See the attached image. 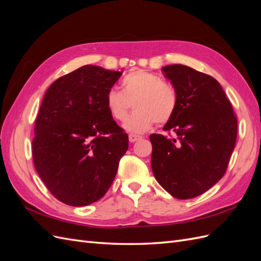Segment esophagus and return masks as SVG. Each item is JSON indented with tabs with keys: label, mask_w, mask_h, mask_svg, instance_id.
<instances>
[{
	"label": "esophagus",
	"mask_w": 261,
	"mask_h": 261,
	"mask_svg": "<svg viewBox=\"0 0 261 261\" xmlns=\"http://www.w3.org/2000/svg\"><path fill=\"white\" fill-rule=\"evenodd\" d=\"M141 137L140 136H137V135H134V134H130V135L128 136V140L129 143H135V141L139 140Z\"/></svg>",
	"instance_id": "esophagus-1"
}]
</instances>
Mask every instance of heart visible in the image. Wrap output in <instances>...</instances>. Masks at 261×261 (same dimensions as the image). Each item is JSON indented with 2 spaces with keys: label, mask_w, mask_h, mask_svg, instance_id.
I'll return each instance as SVG.
<instances>
[{
  "label": "heart",
  "mask_w": 261,
  "mask_h": 261,
  "mask_svg": "<svg viewBox=\"0 0 261 261\" xmlns=\"http://www.w3.org/2000/svg\"><path fill=\"white\" fill-rule=\"evenodd\" d=\"M133 102L135 112L124 123V129L141 134L155 122L164 124L171 120L177 107V94L160 76L138 69L124 78L122 91L112 88L106 97L108 111L117 122L127 117Z\"/></svg>",
  "instance_id": "heart-1"
}]
</instances>
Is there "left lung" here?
I'll use <instances>...</instances> for the list:
<instances>
[{
    "label": "left lung",
    "mask_w": 261,
    "mask_h": 261,
    "mask_svg": "<svg viewBox=\"0 0 261 261\" xmlns=\"http://www.w3.org/2000/svg\"><path fill=\"white\" fill-rule=\"evenodd\" d=\"M162 69L177 94L175 113L163 130L176 138L150 135L151 169L170 195L191 199L224 175L235 146L238 121L215 78L180 64Z\"/></svg>",
    "instance_id": "left-lung-1"
}]
</instances>
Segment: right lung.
I'll use <instances>...</instances> for the list:
<instances>
[{
    "label": "right lung",
    "instance_id": "1",
    "mask_svg": "<svg viewBox=\"0 0 261 261\" xmlns=\"http://www.w3.org/2000/svg\"><path fill=\"white\" fill-rule=\"evenodd\" d=\"M123 72L85 65L46 90L35 123L33 158L51 194L68 206L98 201L111 187L128 136L106 97Z\"/></svg>",
    "mask_w": 261,
    "mask_h": 261
}]
</instances>
